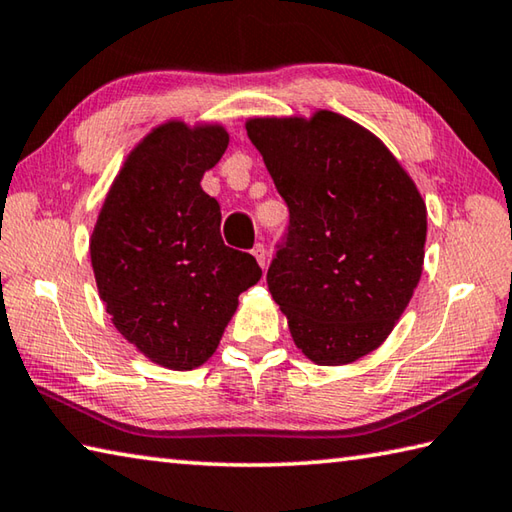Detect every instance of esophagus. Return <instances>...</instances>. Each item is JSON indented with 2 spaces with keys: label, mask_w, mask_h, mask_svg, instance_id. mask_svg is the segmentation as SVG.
Returning <instances> with one entry per match:
<instances>
[{
  "label": "esophagus",
  "mask_w": 512,
  "mask_h": 512,
  "mask_svg": "<svg viewBox=\"0 0 512 512\" xmlns=\"http://www.w3.org/2000/svg\"><path fill=\"white\" fill-rule=\"evenodd\" d=\"M250 253L255 255V259H257V264L262 266V268H266V262H268V255H266V248H264V244H255V248L250 250Z\"/></svg>",
  "instance_id": "obj_1"
}]
</instances>
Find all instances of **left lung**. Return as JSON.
Listing matches in <instances>:
<instances>
[{"mask_svg":"<svg viewBox=\"0 0 512 512\" xmlns=\"http://www.w3.org/2000/svg\"><path fill=\"white\" fill-rule=\"evenodd\" d=\"M246 132L291 212L268 291L306 358L356 362L387 340L421 280V192L378 136L336 111L248 118Z\"/></svg>","mask_w":512,"mask_h":512,"instance_id":"1","label":"left lung"}]
</instances>
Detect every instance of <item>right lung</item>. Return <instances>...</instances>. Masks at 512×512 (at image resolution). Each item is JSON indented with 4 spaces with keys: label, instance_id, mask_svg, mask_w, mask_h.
Listing matches in <instances>:
<instances>
[{
    "label": "right lung",
    "instance_id": "right-lung-1",
    "mask_svg": "<svg viewBox=\"0 0 512 512\" xmlns=\"http://www.w3.org/2000/svg\"><path fill=\"white\" fill-rule=\"evenodd\" d=\"M228 141L219 123L154 127L127 154L89 239L114 327L174 371L217 351L239 295L262 277L253 255L224 244L219 203L201 188Z\"/></svg>",
    "mask_w": 512,
    "mask_h": 512
}]
</instances>
